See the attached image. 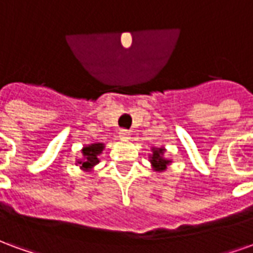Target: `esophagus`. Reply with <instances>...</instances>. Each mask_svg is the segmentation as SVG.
Masks as SVG:
<instances>
[{
    "mask_svg": "<svg viewBox=\"0 0 253 253\" xmlns=\"http://www.w3.org/2000/svg\"><path fill=\"white\" fill-rule=\"evenodd\" d=\"M130 134H131V132L128 131V130H125V128L119 130V138H121V139H128V138H130Z\"/></svg>",
    "mask_w": 253,
    "mask_h": 253,
    "instance_id": "esophagus-1",
    "label": "esophagus"
}]
</instances>
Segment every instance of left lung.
Masks as SVG:
<instances>
[{
    "label": "left lung",
    "instance_id": "left-lung-1",
    "mask_svg": "<svg viewBox=\"0 0 253 253\" xmlns=\"http://www.w3.org/2000/svg\"><path fill=\"white\" fill-rule=\"evenodd\" d=\"M153 154H150V163L153 165V169L154 170H165L167 169V167L170 164V160L164 159V153H165V149L164 148H153Z\"/></svg>",
    "mask_w": 253,
    "mask_h": 253
}]
</instances>
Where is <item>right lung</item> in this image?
I'll use <instances>...</instances> for the list:
<instances>
[{"label": "right lung", "instance_id": "right-lung-1", "mask_svg": "<svg viewBox=\"0 0 253 253\" xmlns=\"http://www.w3.org/2000/svg\"><path fill=\"white\" fill-rule=\"evenodd\" d=\"M104 150V143H90L84 146L81 153H83V159L77 160V164L81 165V169L90 170L94 165L99 164V154Z\"/></svg>", "mask_w": 253, "mask_h": 253}]
</instances>
